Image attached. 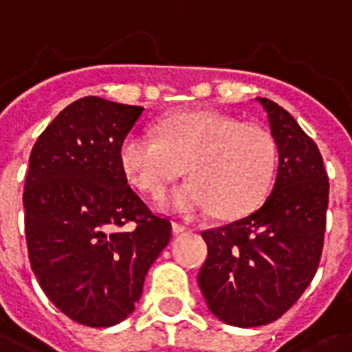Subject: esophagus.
Here are the masks:
<instances>
[{"mask_svg": "<svg viewBox=\"0 0 352 352\" xmlns=\"http://www.w3.org/2000/svg\"><path fill=\"white\" fill-rule=\"evenodd\" d=\"M171 230H173V234H182V232H188V227L186 225H182V223H179V221H173V223H171Z\"/></svg>", "mask_w": 352, "mask_h": 352, "instance_id": "esophagus-1", "label": "esophagus"}]
</instances>
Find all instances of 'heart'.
<instances>
[{
	"mask_svg": "<svg viewBox=\"0 0 352 352\" xmlns=\"http://www.w3.org/2000/svg\"><path fill=\"white\" fill-rule=\"evenodd\" d=\"M275 162V142L265 129L214 111L175 112L157 133L136 129L120 146L123 173L149 195L162 194L186 164L192 181L160 201L184 216L216 208L232 218L251 210L270 186Z\"/></svg>",
	"mask_w": 352,
	"mask_h": 352,
	"instance_id": "obj_1",
	"label": "heart"
}]
</instances>
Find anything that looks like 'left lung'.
Listing matches in <instances>:
<instances>
[{"instance_id": "8db88e82", "label": "left lung", "mask_w": 352, "mask_h": 352, "mask_svg": "<svg viewBox=\"0 0 352 352\" xmlns=\"http://www.w3.org/2000/svg\"><path fill=\"white\" fill-rule=\"evenodd\" d=\"M256 101L278 153L273 190L245 218L201 232L208 256L197 275L210 312L241 329L278 319L312 283L329 206V177L316 142L272 99Z\"/></svg>"}]
</instances>
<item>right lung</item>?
<instances>
[{"instance_id":"right-lung-1","label":"right lung","mask_w":352,"mask_h":352,"mask_svg":"<svg viewBox=\"0 0 352 352\" xmlns=\"http://www.w3.org/2000/svg\"><path fill=\"white\" fill-rule=\"evenodd\" d=\"M142 107L88 96L68 104L29 157L23 208L29 260L50 301L80 325L133 312L171 238L129 186L120 146Z\"/></svg>"}]
</instances>
